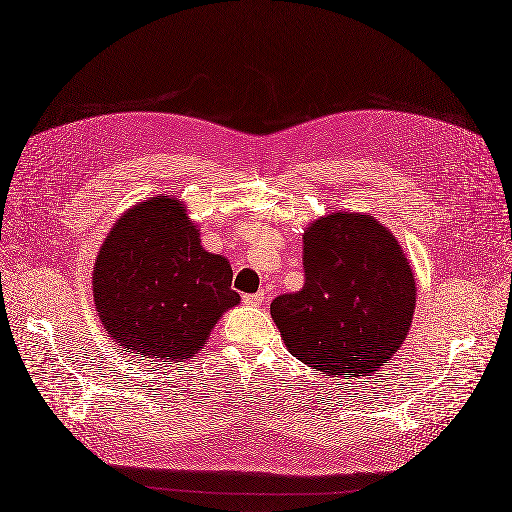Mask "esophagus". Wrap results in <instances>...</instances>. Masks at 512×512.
Instances as JSON below:
<instances>
[{
	"label": "esophagus",
	"mask_w": 512,
	"mask_h": 512,
	"mask_svg": "<svg viewBox=\"0 0 512 512\" xmlns=\"http://www.w3.org/2000/svg\"><path fill=\"white\" fill-rule=\"evenodd\" d=\"M241 300L248 306H260L264 302V291H258V294H243Z\"/></svg>",
	"instance_id": "34e87169"
}]
</instances>
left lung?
Listing matches in <instances>:
<instances>
[{
  "label": "left lung",
  "instance_id": "left-lung-1",
  "mask_svg": "<svg viewBox=\"0 0 512 512\" xmlns=\"http://www.w3.org/2000/svg\"><path fill=\"white\" fill-rule=\"evenodd\" d=\"M302 239L304 287L271 304L287 350L323 375L377 371L400 350L417 302L398 239L360 212L321 216Z\"/></svg>",
  "mask_w": 512,
  "mask_h": 512
}]
</instances>
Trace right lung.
<instances>
[{"label": "right lung", "mask_w": 512, "mask_h": 512, "mask_svg": "<svg viewBox=\"0 0 512 512\" xmlns=\"http://www.w3.org/2000/svg\"><path fill=\"white\" fill-rule=\"evenodd\" d=\"M231 281V264L202 248L185 206L156 196L129 208L102 243L93 302L125 352L170 364L196 354L239 304Z\"/></svg>", "instance_id": "right-lung-1"}]
</instances>
